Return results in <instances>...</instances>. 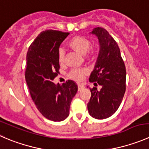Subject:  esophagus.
<instances>
[{
	"label": "esophagus",
	"mask_w": 149,
	"mask_h": 149,
	"mask_svg": "<svg viewBox=\"0 0 149 149\" xmlns=\"http://www.w3.org/2000/svg\"><path fill=\"white\" fill-rule=\"evenodd\" d=\"M84 85L80 83L78 84V89H79V91H81L82 89H84Z\"/></svg>",
	"instance_id": "esophagus-1"
}]
</instances>
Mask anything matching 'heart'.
Returning a JSON list of instances; mask_svg holds the SVG:
<instances>
[{
	"label": "heart",
	"mask_w": 149,
	"mask_h": 149,
	"mask_svg": "<svg viewBox=\"0 0 149 149\" xmlns=\"http://www.w3.org/2000/svg\"><path fill=\"white\" fill-rule=\"evenodd\" d=\"M69 46L81 54H85L89 50L91 43L89 40L83 36H75L70 40L68 43ZM94 53L93 49H91L89 54L92 55ZM58 60L60 63H63L65 60V50L63 48H60L58 50ZM87 73V70L84 68L73 69L69 73V76L73 80L80 81L82 80L84 77V75Z\"/></svg>",
	"instance_id": "1"
}]
</instances>
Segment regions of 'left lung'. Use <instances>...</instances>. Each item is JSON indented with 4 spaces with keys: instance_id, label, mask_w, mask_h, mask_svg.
I'll return each instance as SVG.
<instances>
[{
    "instance_id": "1",
    "label": "left lung",
    "mask_w": 149,
    "mask_h": 149,
    "mask_svg": "<svg viewBox=\"0 0 149 149\" xmlns=\"http://www.w3.org/2000/svg\"><path fill=\"white\" fill-rule=\"evenodd\" d=\"M91 33L97 37L100 51L89 81L102 88L90 89L87 108L91 116L104 119L112 116L122 102L126 90V68L117 43L105 29L96 27Z\"/></svg>"
}]
</instances>
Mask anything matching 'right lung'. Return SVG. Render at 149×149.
Here are the masks:
<instances>
[{"label":"right lung","mask_w":149,"mask_h":149,"mask_svg":"<svg viewBox=\"0 0 149 149\" xmlns=\"http://www.w3.org/2000/svg\"><path fill=\"white\" fill-rule=\"evenodd\" d=\"M69 33L48 30L36 37L27 54L25 80L40 113L47 119L61 122L69 116L70 102L78 91L76 82L60 85L52 81L59 73L58 50Z\"/></svg>","instance_id":"add662e5"}]
</instances>
